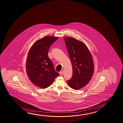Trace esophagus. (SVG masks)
<instances>
[{
  "label": "esophagus",
  "instance_id": "34e87169",
  "mask_svg": "<svg viewBox=\"0 0 123 123\" xmlns=\"http://www.w3.org/2000/svg\"><path fill=\"white\" fill-rule=\"evenodd\" d=\"M63 73V70H61L60 72H59V74L60 75H62Z\"/></svg>",
  "mask_w": 123,
  "mask_h": 123
}]
</instances>
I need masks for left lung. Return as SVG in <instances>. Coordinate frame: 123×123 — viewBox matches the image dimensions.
Instances as JSON below:
<instances>
[{"label": "left lung", "mask_w": 123, "mask_h": 123, "mask_svg": "<svg viewBox=\"0 0 123 123\" xmlns=\"http://www.w3.org/2000/svg\"><path fill=\"white\" fill-rule=\"evenodd\" d=\"M64 40L73 70L72 78L67 83L72 89H80L87 85L93 76L94 65L92 55L82 42L68 37Z\"/></svg>", "instance_id": "left-lung-1"}]
</instances>
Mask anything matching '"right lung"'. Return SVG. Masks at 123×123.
Returning a JSON list of instances; mask_svg holds the SVG:
<instances>
[{
	"label": "right lung",
	"mask_w": 123,
	"mask_h": 123,
	"mask_svg": "<svg viewBox=\"0 0 123 123\" xmlns=\"http://www.w3.org/2000/svg\"><path fill=\"white\" fill-rule=\"evenodd\" d=\"M58 39L51 36H45L35 43L28 54L26 63L28 76L33 84L43 89L51 85L59 74L55 71L48 55L50 47Z\"/></svg>",
	"instance_id": "obj_1"
}]
</instances>
